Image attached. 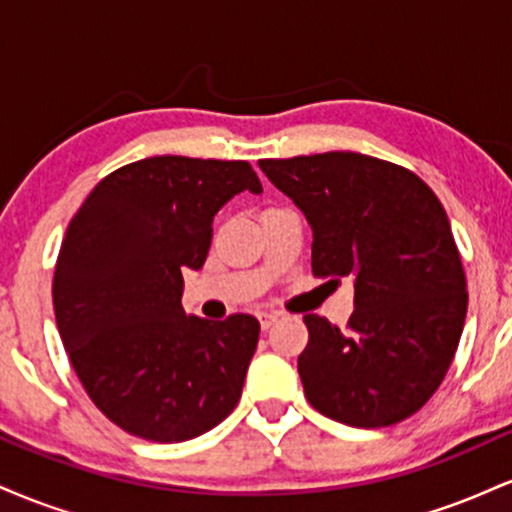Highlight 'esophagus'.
I'll list each match as a JSON object with an SVG mask.
<instances>
[{"mask_svg": "<svg viewBox=\"0 0 512 512\" xmlns=\"http://www.w3.org/2000/svg\"><path fill=\"white\" fill-rule=\"evenodd\" d=\"M257 317H260V325H262V330H269V327L274 325V320H276V313H274V310H260V313H257Z\"/></svg>", "mask_w": 512, "mask_h": 512, "instance_id": "obj_1", "label": "esophagus"}]
</instances>
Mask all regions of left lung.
<instances>
[{
    "mask_svg": "<svg viewBox=\"0 0 512 512\" xmlns=\"http://www.w3.org/2000/svg\"><path fill=\"white\" fill-rule=\"evenodd\" d=\"M260 168L313 228V274L354 279L346 332L303 315L305 397L339 424H399L443 383L467 315L443 204L411 170L354 151L264 158Z\"/></svg>",
    "mask_w": 512,
    "mask_h": 512,
    "instance_id": "obj_1",
    "label": "left lung"
}]
</instances>
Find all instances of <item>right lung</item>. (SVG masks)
Segmentation results:
<instances>
[{
  "instance_id": "right-lung-1",
  "label": "right lung",
  "mask_w": 512,
  "mask_h": 512,
  "mask_svg": "<svg viewBox=\"0 0 512 512\" xmlns=\"http://www.w3.org/2000/svg\"><path fill=\"white\" fill-rule=\"evenodd\" d=\"M262 182L248 161L154 156L117 168L69 221L52 279L57 330L81 385L132 436L182 443L236 409L257 317L182 310V269H202L211 223Z\"/></svg>"
}]
</instances>
